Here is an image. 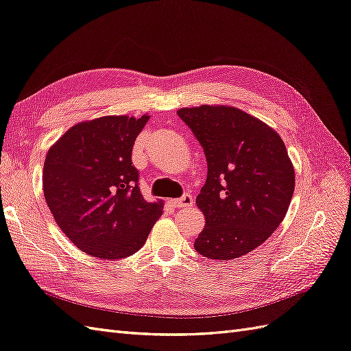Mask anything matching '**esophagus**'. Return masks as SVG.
Returning <instances> with one entry per match:
<instances>
[{"label": "esophagus", "instance_id": "esophagus-1", "mask_svg": "<svg viewBox=\"0 0 351 351\" xmlns=\"http://www.w3.org/2000/svg\"><path fill=\"white\" fill-rule=\"evenodd\" d=\"M171 204H173L176 208L192 206V205H193V197H192V195L184 193L182 197H178V199H171Z\"/></svg>", "mask_w": 351, "mask_h": 351}]
</instances>
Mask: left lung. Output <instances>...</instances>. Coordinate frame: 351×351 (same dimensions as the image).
<instances>
[{
  "instance_id": "left-lung-1",
  "label": "left lung",
  "mask_w": 351,
  "mask_h": 351,
  "mask_svg": "<svg viewBox=\"0 0 351 351\" xmlns=\"http://www.w3.org/2000/svg\"><path fill=\"white\" fill-rule=\"evenodd\" d=\"M204 147L206 182L196 197L205 227L195 250L217 261L260 246L285 219L295 173L285 143L260 119L232 106L180 109Z\"/></svg>"
}]
</instances>
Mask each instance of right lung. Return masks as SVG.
<instances>
[{
    "label": "right lung",
    "mask_w": 351,
    "mask_h": 351,
    "mask_svg": "<svg viewBox=\"0 0 351 351\" xmlns=\"http://www.w3.org/2000/svg\"><path fill=\"white\" fill-rule=\"evenodd\" d=\"M149 121L103 117L73 125L45 158L43 187L56 223L82 252L119 260L145 245L162 202H147L131 152Z\"/></svg>",
    "instance_id": "add662e5"
}]
</instances>
